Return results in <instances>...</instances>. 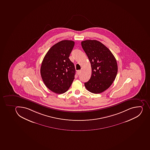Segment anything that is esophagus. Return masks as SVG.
I'll use <instances>...</instances> for the list:
<instances>
[{
  "label": "esophagus",
  "instance_id": "esophagus-1",
  "mask_svg": "<svg viewBox=\"0 0 150 150\" xmlns=\"http://www.w3.org/2000/svg\"><path fill=\"white\" fill-rule=\"evenodd\" d=\"M77 74H78V75H79L80 74V73H81V71L80 70H78L77 71Z\"/></svg>",
  "mask_w": 150,
  "mask_h": 150
}]
</instances>
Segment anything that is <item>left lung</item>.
Segmentation results:
<instances>
[{"label": "left lung", "instance_id": "left-lung-1", "mask_svg": "<svg viewBox=\"0 0 150 150\" xmlns=\"http://www.w3.org/2000/svg\"><path fill=\"white\" fill-rule=\"evenodd\" d=\"M81 45L92 68L91 78L85 83L87 90L99 94L107 90L115 80L117 72L116 58L110 50L96 40H86Z\"/></svg>", "mask_w": 150, "mask_h": 150}]
</instances>
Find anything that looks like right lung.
<instances>
[{
    "label": "right lung",
    "mask_w": 150,
    "mask_h": 150,
    "mask_svg": "<svg viewBox=\"0 0 150 150\" xmlns=\"http://www.w3.org/2000/svg\"><path fill=\"white\" fill-rule=\"evenodd\" d=\"M74 45L73 40L58 42L50 49L42 62V79L46 87L56 94L66 92L74 79L76 69L69 58Z\"/></svg>",
    "instance_id": "right-lung-1"
}]
</instances>
